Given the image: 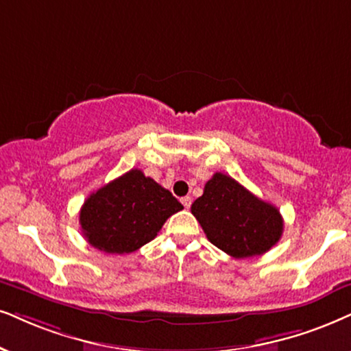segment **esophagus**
I'll return each instance as SVG.
<instances>
[{
    "mask_svg": "<svg viewBox=\"0 0 351 351\" xmlns=\"http://www.w3.org/2000/svg\"><path fill=\"white\" fill-rule=\"evenodd\" d=\"M181 204H183L184 208H189L191 207V197L189 196L183 197V199H181Z\"/></svg>",
    "mask_w": 351,
    "mask_h": 351,
    "instance_id": "esophagus-1",
    "label": "esophagus"
}]
</instances>
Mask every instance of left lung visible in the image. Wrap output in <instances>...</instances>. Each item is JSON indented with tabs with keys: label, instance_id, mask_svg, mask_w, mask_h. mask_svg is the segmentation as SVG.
Returning a JSON list of instances; mask_svg holds the SVG:
<instances>
[{
	"label": "left lung",
	"instance_id": "8db88e82",
	"mask_svg": "<svg viewBox=\"0 0 351 351\" xmlns=\"http://www.w3.org/2000/svg\"><path fill=\"white\" fill-rule=\"evenodd\" d=\"M191 212L208 241L237 259L264 254L283 233L278 208L223 173L207 181Z\"/></svg>",
	"mask_w": 351,
	"mask_h": 351
}]
</instances>
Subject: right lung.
Segmentation results:
<instances>
[{
  "instance_id": "add662e5",
  "label": "right lung",
  "mask_w": 351,
  "mask_h": 351,
  "mask_svg": "<svg viewBox=\"0 0 351 351\" xmlns=\"http://www.w3.org/2000/svg\"><path fill=\"white\" fill-rule=\"evenodd\" d=\"M181 208L170 191L132 168L92 193L79 221L88 245L110 254H130L152 241Z\"/></svg>"
}]
</instances>
